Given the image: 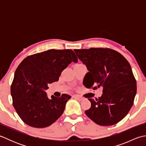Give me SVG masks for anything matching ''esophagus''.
Segmentation results:
<instances>
[{
	"label": "esophagus",
	"instance_id": "1",
	"mask_svg": "<svg viewBox=\"0 0 146 146\" xmlns=\"http://www.w3.org/2000/svg\"><path fill=\"white\" fill-rule=\"evenodd\" d=\"M74 98L77 99V100H80V101H82L83 100V98L82 97H80V96H79V95H74Z\"/></svg>",
	"mask_w": 146,
	"mask_h": 146
}]
</instances>
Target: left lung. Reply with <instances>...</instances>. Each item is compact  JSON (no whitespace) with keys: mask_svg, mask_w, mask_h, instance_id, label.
<instances>
[{"mask_svg":"<svg viewBox=\"0 0 146 146\" xmlns=\"http://www.w3.org/2000/svg\"><path fill=\"white\" fill-rule=\"evenodd\" d=\"M79 60L89 72L83 84L86 88H103L100 97L88 98L91 107L85 111L97 124L112 125L122 120L134 104L137 92L136 81L128 61L109 48L75 49Z\"/></svg>","mask_w":146,"mask_h":146,"instance_id":"1","label":"left lung"}]
</instances>
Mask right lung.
Here are the masks:
<instances>
[{"mask_svg": "<svg viewBox=\"0 0 146 146\" xmlns=\"http://www.w3.org/2000/svg\"><path fill=\"white\" fill-rule=\"evenodd\" d=\"M71 62H78L71 49H49L26 57L15 71L11 93L13 106L23 122L31 127L51 125L63 114L71 98L63 94L49 98L45 90L57 82Z\"/></svg>", "mask_w": 146, "mask_h": 146, "instance_id": "right-lung-1", "label": "right lung"}]
</instances>
